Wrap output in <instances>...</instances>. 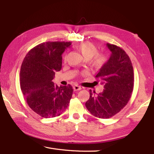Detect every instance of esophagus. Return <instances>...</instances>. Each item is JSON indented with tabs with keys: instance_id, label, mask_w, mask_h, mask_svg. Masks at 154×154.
Returning <instances> with one entry per match:
<instances>
[{
	"instance_id": "34e87169",
	"label": "esophagus",
	"mask_w": 154,
	"mask_h": 154,
	"mask_svg": "<svg viewBox=\"0 0 154 154\" xmlns=\"http://www.w3.org/2000/svg\"><path fill=\"white\" fill-rule=\"evenodd\" d=\"M81 89V87L80 86H78V85H75L73 86V90L74 91H79Z\"/></svg>"
}]
</instances>
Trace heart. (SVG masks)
Wrapping results in <instances>:
<instances>
[{"mask_svg": "<svg viewBox=\"0 0 154 154\" xmlns=\"http://www.w3.org/2000/svg\"><path fill=\"white\" fill-rule=\"evenodd\" d=\"M86 60H90V65L94 69H99L104 66L107 61V56L103 53H98V49L90 42H84L77 47Z\"/></svg>", "mask_w": 154, "mask_h": 154, "instance_id": "obj_1", "label": "heart"}]
</instances>
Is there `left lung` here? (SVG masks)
Listing matches in <instances>:
<instances>
[{"instance_id": "1", "label": "left lung", "mask_w": 154, "mask_h": 154, "mask_svg": "<svg viewBox=\"0 0 154 154\" xmlns=\"http://www.w3.org/2000/svg\"><path fill=\"white\" fill-rule=\"evenodd\" d=\"M106 46L112 54L95 77L104 89L97 95L90 91L89 99L85 103L91 114L103 119L112 117L126 105L134 81L132 62L125 51L114 44H106Z\"/></svg>"}]
</instances>
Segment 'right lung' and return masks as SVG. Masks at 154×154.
<instances>
[{"mask_svg": "<svg viewBox=\"0 0 154 154\" xmlns=\"http://www.w3.org/2000/svg\"><path fill=\"white\" fill-rule=\"evenodd\" d=\"M70 42H47L28 51L21 65L20 82L28 106L47 119L61 115L73 94L71 85L60 86L52 81L55 71L61 70L62 56Z\"/></svg>", "mask_w": 154, "mask_h": 154, "instance_id": "right-lung-1", "label": "right lung"}]
</instances>
